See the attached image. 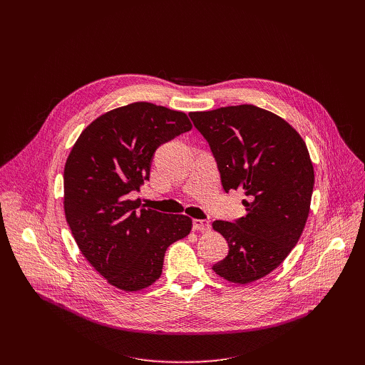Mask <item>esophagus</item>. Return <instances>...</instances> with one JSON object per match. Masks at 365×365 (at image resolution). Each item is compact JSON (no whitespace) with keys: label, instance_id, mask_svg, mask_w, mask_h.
<instances>
[{"label":"esophagus","instance_id":"34e87169","mask_svg":"<svg viewBox=\"0 0 365 365\" xmlns=\"http://www.w3.org/2000/svg\"><path fill=\"white\" fill-rule=\"evenodd\" d=\"M192 227L195 231H207L211 228V222L207 220H193L192 221Z\"/></svg>","mask_w":365,"mask_h":365}]
</instances>
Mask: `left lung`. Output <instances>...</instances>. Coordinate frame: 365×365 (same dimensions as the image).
<instances>
[{"mask_svg":"<svg viewBox=\"0 0 365 365\" xmlns=\"http://www.w3.org/2000/svg\"><path fill=\"white\" fill-rule=\"evenodd\" d=\"M189 117L211 147L224 190L247 196L245 217L212 224L230 247L212 270L240 284L262 279L283 263L306 225L315 185L307 147L283 118L255 106Z\"/></svg>","mask_w":365,"mask_h":365,"instance_id":"obj_1","label":"left lung"}]
</instances>
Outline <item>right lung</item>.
I'll return each mask as SVG.
<instances>
[{
	"mask_svg": "<svg viewBox=\"0 0 365 365\" xmlns=\"http://www.w3.org/2000/svg\"><path fill=\"white\" fill-rule=\"evenodd\" d=\"M190 130L185 113L134 102L89 124L66 160L63 205L72 235L92 267L121 290L158 280L168 247L190 232L189 217L131 199L148 180L158 147Z\"/></svg>",
	"mask_w": 365,
	"mask_h": 365,
	"instance_id": "1",
	"label": "right lung"
}]
</instances>
